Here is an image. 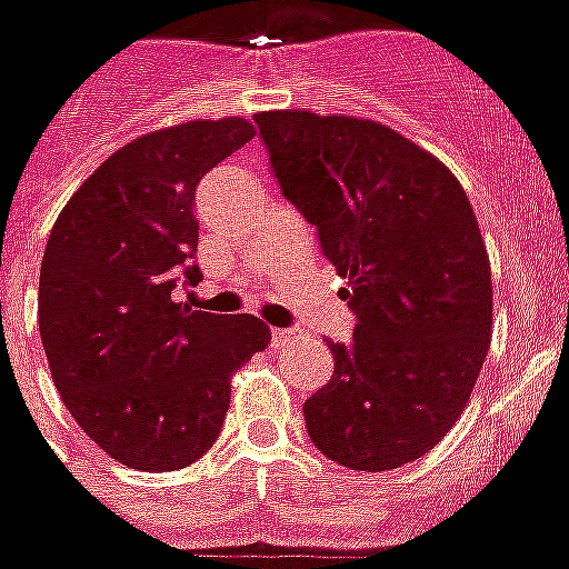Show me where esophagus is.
Segmentation results:
<instances>
[{
  "label": "esophagus",
  "mask_w": 569,
  "mask_h": 569,
  "mask_svg": "<svg viewBox=\"0 0 569 569\" xmlns=\"http://www.w3.org/2000/svg\"><path fill=\"white\" fill-rule=\"evenodd\" d=\"M298 336V330H271V341L274 345H286V341H292Z\"/></svg>",
  "instance_id": "1"
}]
</instances>
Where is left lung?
<instances>
[{
  "label": "left lung",
  "instance_id": "obj_1",
  "mask_svg": "<svg viewBox=\"0 0 569 569\" xmlns=\"http://www.w3.org/2000/svg\"><path fill=\"white\" fill-rule=\"evenodd\" d=\"M283 196L350 289L353 339L303 403L312 445L353 470L400 468L465 412L491 345V266L465 189L438 157L371 119L253 117Z\"/></svg>",
  "mask_w": 569,
  "mask_h": 569
}]
</instances>
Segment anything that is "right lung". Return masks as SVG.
Masks as SVG:
<instances>
[{"instance_id": "1", "label": "right lung", "mask_w": 569, "mask_h": 569, "mask_svg": "<svg viewBox=\"0 0 569 569\" xmlns=\"http://www.w3.org/2000/svg\"><path fill=\"white\" fill-rule=\"evenodd\" d=\"M253 137L239 117L128 142L60 210L40 266V339L78 427L133 470H178L219 438L230 377L271 330L178 303L201 271L196 189Z\"/></svg>"}]
</instances>
